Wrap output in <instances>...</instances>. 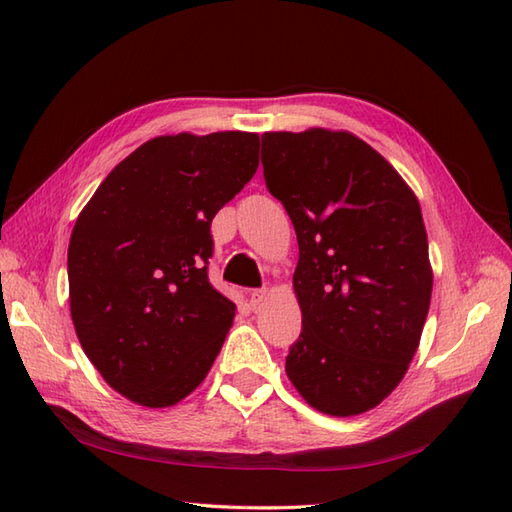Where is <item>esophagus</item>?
<instances>
[{
  "label": "esophagus",
  "mask_w": 512,
  "mask_h": 512,
  "mask_svg": "<svg viewBox=\"0 0 512 512\" xmlns=\"http://www.w3.org/2000/svg\"><path fill=\"white\" fill-rule=\"evenodd\" d=\"M266 294H268V290H266V288H261V290H253L251 294H248V296H251V305H253V307H257L261 301L266 299Z\"/></svg>",
  "instance_id": "obj_1"
}]
</instances>
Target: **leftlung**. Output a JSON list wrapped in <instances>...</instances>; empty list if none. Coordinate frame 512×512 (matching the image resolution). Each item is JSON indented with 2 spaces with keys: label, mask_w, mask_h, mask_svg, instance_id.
Instances as JSON below:
<instances>
[{
  "label": "left lung",
  "mask_w": 512,
  "mask_h": 512,
  "mask_svg": "<svg viewBox=\"0 0 512 512\" xmlns=\"http://www.w3.org/2000/svg\"><path fill=\"white\" fill-rule=\"evenodd\" d=\"M261 163L299 240L294 292L303 331L285 373L318 412L362 414L399 386L430 310L419 200L347 130L264 133Z\"/></svg>",
  "instance_id": "8db88e82"
}]
</instances>
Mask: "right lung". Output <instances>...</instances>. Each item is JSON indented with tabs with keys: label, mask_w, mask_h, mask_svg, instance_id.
<instances>
[{
	"label": "right lung",
	"mask_w": 512,
	"mask_h": 512,
	"mask_svg": "<svg viewBox=\"0 0 512 512\" xmlns=\"http://www.w3.org/2000/svg\"><path fill=\"white\" fill-rule=\"evenodd\" d=\"M259 165V135H163L117 163L67 251L76 336L104 382L146 408L200 386L233 325L213 290L211 220Z\"/></svg>",
	"instance_id": "add662e5"
}]
</instances>
